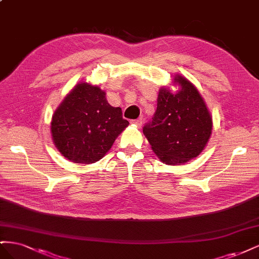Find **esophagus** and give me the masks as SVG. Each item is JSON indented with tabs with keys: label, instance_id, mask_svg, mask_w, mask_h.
<instances>
[{
	"label": "esophagus",
	"instance_id": "34e87169",
	"mask_svg": "<svg viewBox=\"0 0 259 259\" xmlns=\"http://www.w3.org/2000/svg\"><path fill=\"white\" fill-rule=\"evenodd\" d=\"M132 123L135 124L138 128L142 127V125H143V121L142 120H135V121H133Z\"/></svg>",
	"mask_w": 259,
	"mask_h": 259
}]
</instances>
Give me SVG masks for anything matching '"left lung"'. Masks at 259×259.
Wrapping results in <instances>:
<instances>
[{"label": "left lung", "mask_w": 259, "mask_h": 259, "mask_svg": "<svg viewBox=\"0 0 259 259\" xmlns=\"http://www.w3.org/2000/svg\"><path fill=\"white\" fill-rule=\"evenodd\" d=\"M176 92L161 88L152 122L144 135L152 151L166 165H182L204 150L213 130V120L198 89L185 76L175 74Z\"/></svg>", "instance_id": "obj_1"}]
</instances>
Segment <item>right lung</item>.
<instances>
[{
	"mask_svg": "<svg viewBox=\"0 0 259 259\" xmlns=\"http://www.w3.org/2000/svg\"><path fill=\"white\" fill-rule=\"evenodd\" d=\"M128 124L120 107L109 105L105 91L81 82L54 112L51 133L62 156L73 163L92 164L104 158Z\"/></svg>",
	"mask_w": 259,
	"mask_h": 259,
	"instance_id": "add662e5",
	"label": "right lung"
}]
</instances>
